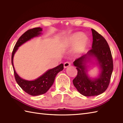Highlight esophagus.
<instances>
[{"mask_svg": "<svg viewBox=\"0 0 123 123\" xmlns=\"http://www.w3.org/2000/svg\"><path fill=\"white\" fill-rule=\"evenodd\" d=\"M70 65H71V63H70V62H66L65 63H64V67L65 68H66L69 67Z\"/></svg>", "mask_w": 123, "mask_h": 123, "instance_id": "34e87169", "label": "esophagus"}]
</instances>
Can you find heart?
<instances>
[{"label":"heart","mask_w":123,"mask_h":123,"mask_svg":"<svg viewBox=\"0 0 123 123\" xmlns=\"http://www.w3.org/2000/svg\"><path fill=\"white\" fill-rule=\"evenodd\" d=\"M84 35L82 33H77L72 35L68 40V43L70 45L75 46L74 49V52L76 53H79L83 51L88 45L89 40L87 37H83Z\"/></svg>","instance_id":"b5f03b06"}]
</instances>
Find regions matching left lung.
<instances>
[{
    "label": "left lung",
    "mask_w": 123,
    "mask_h": 123,
    "mask_svg": "<svg viewBox=\"0 0 123 123\" xmlns=\"http://www.w3.org/2000/svg\"><path fill=\"white\" fill-rule=\"evenodd\" d=\"M91 31L93 37L92 49L74 62L78 74L73 80V83L81 95L88 97L98 96L107 89L113 70V57L108 43L95 30L91 29ZM91 56L96 57L101 69L99 77L95 80H91L86 74L85 62Z\"/></svg>",
    "instance_id": "1"
}]
</instances>
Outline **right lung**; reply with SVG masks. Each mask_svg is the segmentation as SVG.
<instances>
[{"mask_svg":"<svg viewBox=\"0 0 123 123\" xmlns=\"http://www.w3.org/2000/svg\"><path fill=\"white\" fill-rule=\"evenodd\" d=\"M42 31V29L41 28L36 27L28 30L25 32L19 38L16 43L12 55V63L14 69L15 80L19 87L25 92L31 96H38L46 92L53 85L56 74L63 69V64L62 63L53 69L48 70L40 77L33 81H27L23 79L18 76L16 72L13 64V57L18 47L31 38L41 34Z\"/></svg>","mask_w":123,"mask_h":123,"instance_id":"right-lung-1","label":"right lung"}]
</instances>
